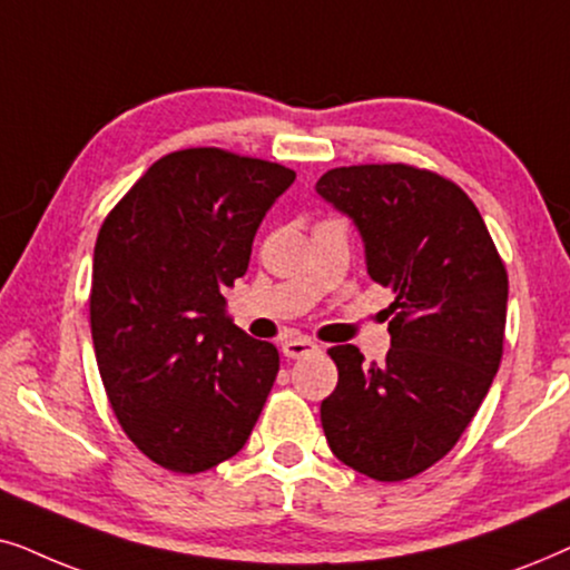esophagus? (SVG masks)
<instances>
[{"instance_id": "34e87169", "label": "esophagus", "mask_w": 570, "mask_h": 570, "mask_svg": "<svg viewBox=\"0 0 570 570\" xmlns=\"http://www.w3.org/2000/svg\"><path fill=\"white\" fill-rule=\"evenodd\" d=\"M281 352H284V356H289V360H299V356L317 354V344H315V341H309V338L292 336V338L284 341Z\"/></svg>"}]
</instances>
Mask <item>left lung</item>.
I'll use <instances>...</instances> for the list:
<instances>
[{
	"mask_svg": "<svg viewBox=\"0 0 570 570\" xmlns=\"http://www.w3.org/2000/svg\"><path fill=\"white\" fill-rule=\"evenodd\" d=\"M315 189L356 224L370 278L396 294L385 362L328 348L338 385L321 404L325 440L354 472L409 480L459 443L488 396L503 356L505 265L472 197L435 171L338 166Z\"/></svg>",
	"mask_w": 570,
	"mask_h": 570,
	"instance_id": "obj_1",
	"label": "left lung"
}]
</instances>
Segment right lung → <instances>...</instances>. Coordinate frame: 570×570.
Segmentation results:
<instances>
[{
	"mask_svg": "<svg viewBox=\"0 0 570 570\" xmlns=\"http://www.w3.org/2000/svg\"><path fill=\"white\" fill-rule=\"evenodd\" d=\"M292 169L222 148L158 158L98 232L90 331L106 396L154 464L206 472L242 451L278 348L226 317L253 239Z\"/></svg>",
	"mask_w": 570,
	"mask_h": 570,
	"instance_id": "obj_1",
	"label": "right lung"
}]
</instances>
